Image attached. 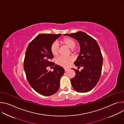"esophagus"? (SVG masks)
<instances>
[{
    "label": "esophagus",
    "mask_w": 124,
    "mask_h": 124,
    "mask_svg": "<svg viewBox=\"0 0 124 124\" xmlns=\"http://www.w3.org/2000/svg\"><path fill=\"white\" fill-rule=\"evenodd\" d=\"M64 70H65V72H67V71H68V70H69V69H67V68H64Z\"/></svg>",
    "instance_id": "34e87169"
}]
</instances>
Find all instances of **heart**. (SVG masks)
I'll use <instances>...</instances> for the list:
<instances>
[{
    "instance_id": "b5f03b06",
    "label": "heart",
    "mask_w": 124,
    "mask_h": 124,
    "mask_svg": "<svg viewBox=\"0 0 124 124\" xmlns=\"http://www.w3.org/2000/svg\"><path fill=\"white\" fill-rule=\"evenodd\" d=\"M61 43L65 45L66 46L70 49V50L73 53L76 52V49L75 48L76 46V41L70 38L67 37L63 39ZM59 49V46L56 43L54 42L52 43L50 47V50L51 54L54 55H56L58 53ZM73 61V58L72 57H65L63 56H59L55 59L56 63L60 66L62 67H67L69 65V64L71 63Z\"/></svg>"
}]
</instances>
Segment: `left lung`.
I'll return each instance as SVG.
<instances>
[{
    "label": "left lung",
    "mask_w": 124,
    "mask_h": 124,
    "mask_svg": "<svg viewBox=\"0 0 124 124\" xmlns=\"http://www.w3.org/2000/svg\"><path fill=\"white\" fill-rule=\"evenodd\" d=\"M64 35L76 39L80 47L74 64L78 68H83L81 71L72 68L76 76L70 80L72 85L77 92H89L96 85L101 76L103 59L99 46L94 39L82 31Z\"/></svg>",
    "instance_id": "obj_1"
}]
</instances>
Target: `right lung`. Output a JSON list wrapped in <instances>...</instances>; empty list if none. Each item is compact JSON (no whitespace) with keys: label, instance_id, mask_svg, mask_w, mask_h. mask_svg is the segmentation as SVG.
<instances>
[{"label":"right lung","instance_id":"1","mask_svg":"<svg viewBox=\"0 0 124 124\" xmlns=\"http://www.w3.org/2000/svg\"><path fill=\"white\" fill-rule=\"evenodd\" d=\"M61 35L39 34L29 43L25 52L23 67L27 79L33 89L43 96H51L58 91L65 72L63 67L50 61L54 57L51 46ZM52 65L54 70L48 71L46 67Z\"/></svg>","mask_w":124,"mask_h":124}]
</instances>
